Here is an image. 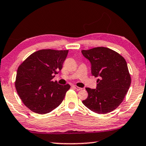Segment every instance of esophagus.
<instances>
[{
	"instance_id": "1",
	"label": "esophagus",
	"mask_w": 146,
	"mask_h": 146,
	"mask_svg": "<svg viewBox=\"0 0 146 146\" xmlns=\"http://www.w3.org/2000/svg\"><path fill=\"white\" fill-rule=\"evenodd\" d=\"M73 87L75 88L77 91H80V90H82V88H79V87H78V86H75V85H73Z\"/></svg>"
}]
</instances>
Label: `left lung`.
Listing matches in <instances>:
<instances>
[{"mask_svg":"<svg viewBox=\"0 0 146 146\" xmlns=\"http://www.w3.org/2000/svg\"><path fill=\"white\" fill-rule=\"evenodd\" d=\"M91 64V74L97 80L96 89L86 88L88 97L82 103L92 111L106 114L115 110L124 98L131 85L126 61L110 48L97 47L82 50Z\"/></svg>","mask_w":146,"mask_h":146,"instance_id":"1","label":"left lung"}]
</instances>
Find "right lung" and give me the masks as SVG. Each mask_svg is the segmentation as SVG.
<instances>
[{"label": "right lung", "instance_id": "add662e5", "mask_svg": "<svg viewBox=\"0 0 146 146\" xmlns=\"http://www.w3.org/2000/svg\"><path fill=\"white\" fill-rule=\"evenodd\" d=\"M68 50L41 49L32 53L17 70L15 82L24 104L32 111L46 114L60 104L70 84L53 82L62 68Z\"/></svg>", "mask_w": 146, "mask_h": 146}]
</instances>
